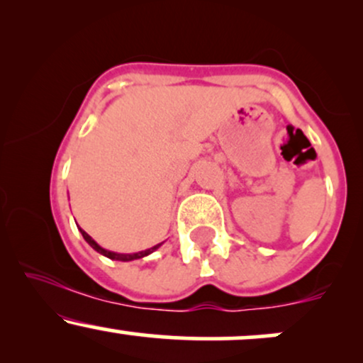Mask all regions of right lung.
<instances>
[{
    "label": "right lung",
    "mask_w": 363,
    "mask_h": 363,
    "mask_svg": "<svg viewBox=\"0 0 363 363\" xmlns=\"http://www.w3.org/2000/svg\"><path fill=\"white\" fill-rule=\"evenodd\" d=\"M78 230L82 232L83 239H85L86 242H89V245H90L91 249H95V251H97L99 254H102V256L109 257V259H114V261H135V259H141V257L148 256V254H152L153 251H157V249L160 247L162 244H164V242H160V244L153 245V247H150V249H145V251H138V252H133V254H121V252H114V251H107V249L101 247V245H99L97 242H95V240L91 239V237H90L89 234H86V232L83 230V228L78 227Z\"/></svg>",
    "instance_id": "1"
}]
</instances>
